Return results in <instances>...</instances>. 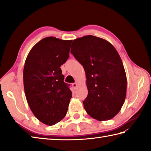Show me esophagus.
<instances>
[{"instance_id": "1", "label": "esophagus", "mask_w": 151, "mask_h": 151, "mask_svg": "<svg viewBox=\"0 0 151 151\" xmlns=\"http://www.w3.org/2000/svg\"><path fill=\"white\" fill-rule=\"evenodd\" d=\"M78 83H72V88L73 89H76L77 87H78Z\"/></svg>"}]
</instances>
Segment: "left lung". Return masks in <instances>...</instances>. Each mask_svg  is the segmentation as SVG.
Here are the masks:
<instances>
[{"mask_svg": "<svg viewBox=\"0 0 151 151\" xmlns=\"http://www.w3.org/2000/svg\"><path fill=\"white\" fill-rule=\"evenodd\" d=\"M70 52L85 69L88 96L83 105L98 121L113 118L120 111L127 93V76L122 59L105 39L86 35L73 40Z\"/></svg>", "mask_w": 151, "mask_h": 151, "instance_id": "obj_1", "label": "left lung"}]
</instances>
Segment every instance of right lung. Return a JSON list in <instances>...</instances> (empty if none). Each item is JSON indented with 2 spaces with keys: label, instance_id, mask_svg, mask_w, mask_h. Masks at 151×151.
<instances>
[{
  "label": "right lung",
  "instance_id": "obj_1",
  "mask_svg": "<svg viewBox=\"0 0 151 151\" xmlns=\"http://www.w3.org/2000/svg\"><path fill=\"white\" fill-rule=\"evenodd\" d=\"M72 40L48 37L38 42L26 58L23 81L26 100L40 122L53 125L66 114L72 91L60 68L68 59Z\"/></svg>",
  "mask_w": 151,
  "mask_h": 151
}]
</instances>
